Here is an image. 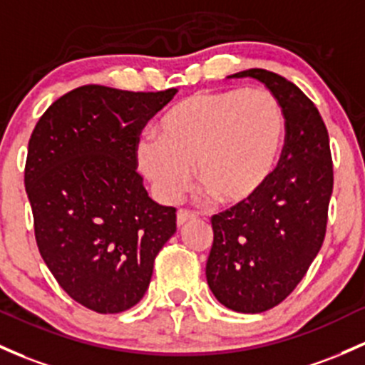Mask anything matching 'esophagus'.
<instances>
[{"label":"esophagus","mask_w":365,"mask_h":365,"mask_svg":"<svg viewBox=\"0 0 365 365\" xmlns=\"http://www.w3.org/2000/svg\"><path fill=\"white\" fill-rule=\"evenodd\" d=\"M194 218H195L194 213H190V211H185V210H180L178 213H176V225L183 227L187 222H190V220Z\"/></svg>","instance_id":"1"}]
</instances>
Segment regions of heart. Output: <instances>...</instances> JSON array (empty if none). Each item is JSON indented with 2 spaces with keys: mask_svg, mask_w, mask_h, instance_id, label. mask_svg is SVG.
Returning a JSON list of instances; mask_svg holds the SVG:
<instances>
[{
  "mask_svg": "<svg viewBox=\"0 0 365 365\" xmlns=\"http://www.w3.org/2000/svg\"><path fill=\"white\" fill-rule=\"evenodd\" d=\"M137 161L158 197L171 202L195 178L223 206L253 199L277 170L286 140L282 103L268 91H201L175 103Z\"/></svg>",
  "mask_w": 365,
  "mask_h": 365,
  "instance_id": "b5f03b06",
  "label": "heart"
}]
</instances>
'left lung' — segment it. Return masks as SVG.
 <instances>
[{
  "label": "left lung",
  "mask_w": 365,
  "mask_h": 365,
  "mask_svg": "<svg viewBox=\"0 0 365 365\" xmlns=\"http://www.w3.org/2000/svg\"><path fill=\"white\" fill-rule=\"evenodd\" d=\"M227 78L263 83L286 114L282 155L267 185L211 218V293L230 310L259 314L293 293L322 247L332 194L329 135L314 102L282 76L247 69Z\"/></svg>",
  "instance_id": "8db88e82"
}]
</instances>
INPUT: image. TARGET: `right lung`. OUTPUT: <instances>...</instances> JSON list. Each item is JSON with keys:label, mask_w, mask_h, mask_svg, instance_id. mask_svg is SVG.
<instances>
[{"label": "right lung", "mask_w": 365, "mask_h": 365, "mask_svg": "<svg viewBox=\"0 0 365 365\" xmlns=\"http://www.w3.org/2000/svg\"><path fill=\"white\" fill-rule=\"evenodd\" d=\"M175 93L79 86L31 135L24 182L39 253L60 287L98 314L137 305L176 232L175 207L152 201L137 173L140 131Z\"/></svg>", "instance_id": "obj_1"}]
</instances>
